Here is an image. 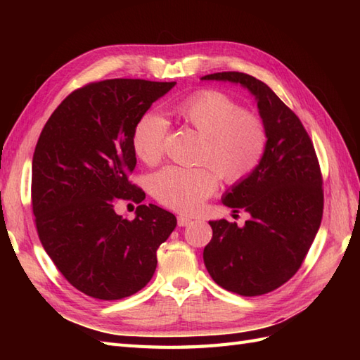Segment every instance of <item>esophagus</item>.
<instances>
[{"label": "esophagus", "instance_id": "esophagus-1", "mask_svg": "<svg viewBox=\"0 0 360 360\" xmlns=\"http://www.w3.org/2000/svg\"><path fill=\"white\" fill-rule=\"evenodd\" d=\"M190 223H192V218H188V217H186V215H179V217H178V226H179V227L188 226Z\"/></svg>", "mask_w": 360, "mask_h": 360}]
</instances>
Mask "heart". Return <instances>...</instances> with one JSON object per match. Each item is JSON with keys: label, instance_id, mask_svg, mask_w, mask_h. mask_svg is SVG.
Returning a JSON list of instances; mask_svg holds the SVG:
<instances>
[{"label": "heart", "instance_id": "b5f03b06", "mask_svg": "<svg viewBox=\"0 0 360 360\" xmlns=\"http://www.w3.org/2000/svg\"><path fill=\"white\" fill-rule=\"evenodd\" d=\"M181 122L204 136L200 160L210 167L170 165L151 179L156 200L178 212H195L218 187V175L227 184H240L257 172L269 142L264 120L246 111L231 96L204 89L173 106ZM168 122L158 112H145L133 131V148L142 162L156 165L164 156Z\"/></svg>", "mask_w": 360, "mask_h": 360}]
</instances>
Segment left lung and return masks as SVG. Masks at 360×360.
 Here are the masks:
<instances>
[{"label": "left lung", "instance_id": "8db88e82", "mask_svg": "<svg viewBox=\"0 0 360 360\" xmlns=\"http://www.w3.org/2000/svg\"><path fill=\"white\" fill-rule=\"evenodd\" d=\"M202 80L240 83L257 98L269 142L257 172L235 184L223 204L250 218L243 227L209 221L212 240L204 264L213 281L244 297L263 295L294 277L323 215L322 172L309 134L274 91L249 74L227 71Z\"/></svg>", "mask_w": 360, "mask_h": 360}]
</instances>
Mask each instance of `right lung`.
I'll use <instances>...</instances> for the list:
<instances>
[{"mask_svg":"<svg viewBox=\"0 0 360 360\" xmlns=\"http://www.w3.org/2000/svg\"><path fill=\"white\" fill-rule=\"evenodd\" d=\"M176 82L111 79L72 91L38 137L32 210L40 241L71 285L98 300L136 294L156 271V252L176 227L173 213L141 204L136 218L117 200L142 202L128 176L136 167L133 131Z\"/></svg>","mask_w":360,"mask_h":360,"instance_id":"1","label":"right lung"}]
</instances>
